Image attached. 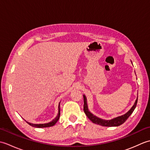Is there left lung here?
Masks as SVG:
<instances>
[{"label":"left lung","instance_id":"8db88e82","mask_svg":"<svg viewBox=\"0 0 150 150\" xmlns=\"http://www.w3.org/2000/svg\"><path fill=\"white\" fill-rule=\"evenodd\" d=\"M83 97H84V111L85 114L86 115L87 117H88V119L95 124H99V125H101L103 126H108V127L119 126L121 125V124H122L127 119H128V117L131 115V114L133 113V111L135 109L137 104V100H138V97H137L134 105H133L131 109H130L126 114L117 117L116 118H114V119H111V120H104L96 117L95 115H94L92 114L90 111H89L88 104H87L86 97L84 95H83Z\"/></svg>","mask_w":150,"mask_h":150}]
</instances>
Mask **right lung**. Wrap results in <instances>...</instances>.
<instances>
[{
	"mask_svg": "<svg viewBox=\"0 0 150 150\" xmlns=\"http://www.w3.org/2000/svg\"><path fill=\"white\" fill-rule=\"evenodd\" d=\"M60 103L59 104V113L57 114V117L54 119L52 121H51L50 122L48 123H45V124H32V123H30L28 122H26L29 125L35 127V128H47V127H51L55 125L57 121L59 120V117H60Z\"/></svg>",
	"mask_w": 150,
	"mask_h": 150,
	"instance_id": "obj_1",
	"label": "right lung"
}]
</instances>
